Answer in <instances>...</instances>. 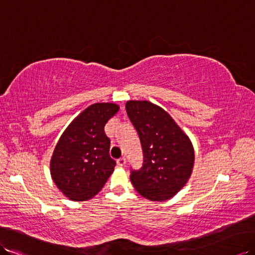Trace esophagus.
Masks as SVG:
<instances>
[{
    "mask_svg": "<svg viewBox=\"0 0 255 255\" xmlns=\"http://www.w3.org/2000/svg\"><path fill=\"white\" fill-rule=\"evenodd\" d=\"M117 163H118V165H119V166L126 165V163H127V159L124 158V157H122V158H120V159H118V160H117Z\"/></svg>",
    "mask_w": 255,
    "mask_h": 255,
    "instance_id": "1",
    "label": "esophagus"
}]
</instances>
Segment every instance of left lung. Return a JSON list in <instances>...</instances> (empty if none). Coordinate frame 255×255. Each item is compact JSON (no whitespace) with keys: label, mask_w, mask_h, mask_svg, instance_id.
<instances>
[{"label":"left lung","mask_w":255,"mask_h":255,"mask_svg":"<svg viewBox=\"0 0 255 255\" xmlns=\"http://www.w3.org/2000/svg\"><path fill=\"white\" fill-rule=\"evenodd\" d=\"M126 109L138 133L144 163L131 182L151 201L169 200L188 182L195 162L189 137L164 109L147 101H128Z\"/></svg>","instance_id":"obj_1"}]
</instances>
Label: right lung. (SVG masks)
<instances>
[{
    "mask_svg": "<svg viewBox=\"0 0 255 255\" xmlns=\"http://www.w3.org/2000/svg\"><path fill=\"white\" fill-rule=\"evenodd\" d=\"M118 111L113 103L93 104L60 136L49 166L54 183L69 199H92L114 172L116 161L109 154L105 126Z\"/></svg>",
    "mask_w": 255,
    "mask_h": 255,
    "instance_id": "right-lung-1",
    "label": "right lung"
}]
</instances>
